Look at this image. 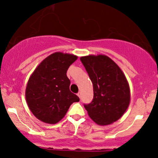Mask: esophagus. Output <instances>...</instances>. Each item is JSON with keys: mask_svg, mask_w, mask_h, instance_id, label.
Listing matches in <instances>:
<instances>
[{"mask_svg": "<svg viewBox=\"0 0 158 158\" xmlns=\"http://www.w3.org/2000/svg\"><path fill=\"white\" fill-rule=\"evenodd\" d=\"M77 95H78V97H79V98H81V93H80V92H79V93L77 94Z\"/></svg>", "mask_w": 158, "mask_h": 158, "instance_id": "esophagus-1", "label": "esophagus"}]
</instances>
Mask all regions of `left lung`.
Listing matches in <instances>:
<instances>
[{"label": "left lung", "mask_w": 158, "mask_h": 158, "mask_svg": "<svg viewBox=\"0 0 158 158\" xmlns=\"http://www.w3.org/2000/svg\"><path fill=\"white\" fill-rule=\"evenodd\" d=\"M93 83L94 98L84 104L88 115L96 123L106 126L123 115L130 102L128 81L121 69L104 55L80 58Z\"/></svg>", "instance_id": "left-lung-1"}]
</instances>
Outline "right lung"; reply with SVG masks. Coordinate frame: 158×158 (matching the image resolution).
<instances>
[{"label":"right lung","mask_w":158,"mask_h":158,"mask_svg":"<svg viewBox=\"0 0 158 158\" xmlns=\"http://www.w3.org/2000/svg\"><path fill=\"white\" fill-rule=\"evenodd\" d=\"M77 59L70 54L55 52L41 62L29 79L27 105L42 122L55 124L64 117L70 105L79 98L70 90L67 70Z\"/></svg>","instance_id":"add662e5"}]
</instances>
